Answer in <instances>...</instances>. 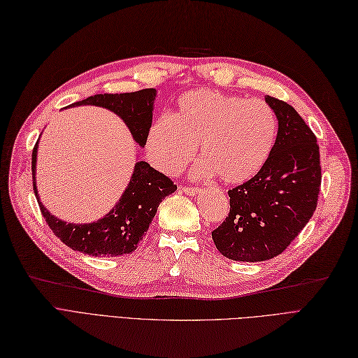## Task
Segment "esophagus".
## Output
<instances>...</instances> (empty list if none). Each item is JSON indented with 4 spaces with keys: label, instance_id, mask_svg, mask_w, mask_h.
I'll list each match as a JSON object with an SVG mask.
<instances>
[{
    "label": "esophagus",
    "instance_id": "34e87169",
    "mask_svg": "<svg viewBox=\"0 0 358 358\" xmlns=\"http://www.w3.org/2000/svg\"><path fill=\"white\" fill-rule=\"evenodd\" d=\"M182 189V192H185L186 195H189V196H196L199 192H201V189L199 187H181Z\"/></svg>",
    "mask_w": 358,
    "mask_h": 358
}]
</instances>
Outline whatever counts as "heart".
Returning <instances> with one entry per match:
<instances>
[{
  "label": "heart",
  "mask_w": 358,
  "mask_h": 358,
  "mask_svg": "<svg viewBox=\"0 0 358 358\" xmlns=\"http://www.w3.org/2000/svg\"><path fill=\"white\" fill-rule=\"evenodd\" d=\"M278 119L260 99L199 89L178 99L177 112L155 121L146 148L159 169L176 173L195 157L196 177L239 185L257 176L273 150Z\"/></svg>",
  "instance_id": "1"
}]
</instances>
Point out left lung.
Listing matches in <instances>:
<instances>
[{"label":"left lung","mask_w":358,"mask_h":358,"mask_svg":"<svg viewBox=\"0 0 358 358\" xmlns=\"http://www.w3.org/2000/svg\"><path fill=\"white\" fill-rule=\"evenodd\" d=\"M278 119V133L257 176L228 190L230 213L212 233L217 251L236 262L277 257L313 216L320 187L316 136L295 108L264 96Z\"/></svg>","instance_id":"obj_1"}]
</instances>
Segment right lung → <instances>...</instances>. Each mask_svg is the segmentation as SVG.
<instances>
[{"instance_id":"obj_1","label":"right lung","mask_w":358,"mask_h":358,"mask_svg":"<svg viewBox=\"0 0 358 358\" xmlns=\"http://www.w3.org/2000/svg\"><path fill=\"white\" fill-rule=\"evenodd\" d=\"M155 96H157L155 89L115 95L99 94L78 101L69 107L96 106L110 110L122 119L136 143L143 148L152 124ZM39 141L41 139L36 142L31 154L34 195L52 233L74 251L92 255V257H117V255L133 252L137 248V243L148 231L162 201L177 190V186L164 173L155 171L148 163L141 160L136 162L130 182L107 215L89 224H71L62 221L45 208L38 194L36 163H38Z\"/></svg>"}]
</instances>
